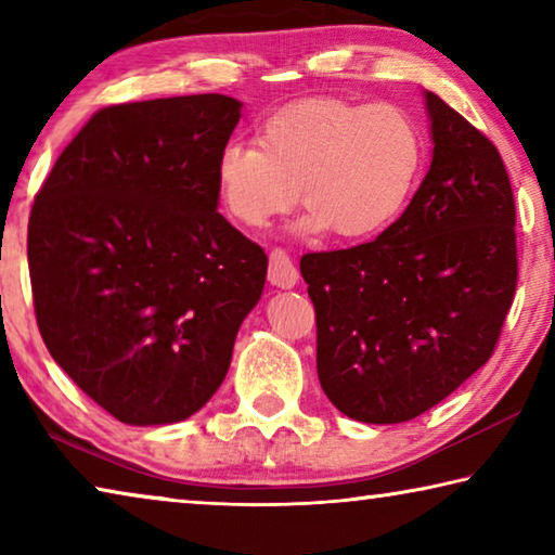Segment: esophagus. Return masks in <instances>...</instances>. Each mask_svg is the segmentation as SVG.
I'll use <instances>...</instances> for the list:
<instances>
[{
	"instance_id": "obj_1",
	"label": "esophagus",
	"mask_w": 555,
	"mask_h": 555,
	"mask_svg": "<svg viewBox=\"0 0 555 555\" xmlns=\"http://www.w3.org/2000/svg\"><path fill=\"white\" fill-rule=\"evenodd\" d=\"M269 281H271V286H279V288L296 286L298 271L284 249H274L269 255Z\"/></svg>"
}]
</instances>
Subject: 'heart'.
Segmentation results:
<instances>
[{
    "instance_id": "1",
    "label": "heart",
    "mask_w": 555,
    "mask_h": 555,
    "mask_svg": "<svg viewBox=\"0 0 555 555\" xmlns=\"http://www.w3.org/2000/svg\"><path fill=\"white\" fill-rule=\"evenodd\" d=\"M426 162L418 121L399 105L337 98L298 100L259 127V144L230 142L215 158V185L234 220L261 228L304 201V232L370 240L391 228Z\"/></svg>"
}]
</instances>
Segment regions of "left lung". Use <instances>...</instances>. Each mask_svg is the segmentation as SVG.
I'll return each instance as SVG.
<instances>
[{
  "label": "left lung",
  "instance_id": "left-lung-1",
  "mask_svg": "<svg viewBox=\"0 0 555 555\" xmlns=\"http://www.w3.org/2000/svg\"><path fill=\"white\" fill-rule=\"evenodd\" d=\"M434 156L401 218L377 240L313 251L318 379L337 411L401 424L482 367L516 288L512 183L480 129L424 92Z\"/></svg>",
  "mask_w": 555,
  "mask_h": 555
}]
</instances>
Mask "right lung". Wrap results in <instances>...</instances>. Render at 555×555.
<instances>
[{
    "mask_svg": "<svg viewBox=\"0 0 555 555\" xmlns=\"http://www.w3.org/2000/svg\"><path fill=\"white\" fill-rule=\"evenodd\" d=\"M240 117L242 102L215 92L100 109L34 201L41 337L121 424L201 411L264 291V249L218 212L215 158Z\"/></svg>",
    "mask_w": 555,
    "mask_h": 555,
    "instance_id": "obj_1",
    "label": "right lung"
}]
</instances>
